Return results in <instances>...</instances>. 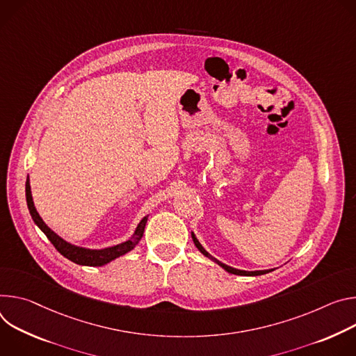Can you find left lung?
<instances>
[{
  "label": "left lung",
  "instance_id": "1",
  "mask_svg": "<svg viewBox=\"0 0 356 356\" xmlns=\"http://www.w3.org/2000/svg\"><path fill=\"white\" fill-rule=\"evenodd\" d=\"M192 241H193V243H195V246L198 248V250L204 254V256H207L208 259H211V260H213L215 263H218L222 268H225L227 273H232V274H238V275H260V274H266V273H268L270 270H256V271H245V270H238V268H233V267H230V266H227V264H223L222 261H219L218 259H215V257H212L204 248H202V245L200 243V241L196 239V236L192 233Z\"/></svg>",
  "mask_w": 356,
  "mask_h": 356
}]
</instances>
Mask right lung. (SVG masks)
Returning <instances> with one entry per match:
<instances>
[{
    "label": "right lung",
    "mask_w": 356,
    "mask_h": 356,
    "mask_svg": "<svg viewBox=\"0 0 356 356\" xmlns=\"http://www.w3.org/2000/svg\"><path fill=\"white\" fill-rule=\"evenodd\" d=\"M25 195H26V205H28L29 213H31L35 225L47 234V238L51 241V243L55 246V249L62 256H65L66 259H69L70 261H73L76 264H82V266H93V267L104 266V264L110 263L111 260L120 257V256L129 253L130 250H133L143 238L145 223H147V219H148V216H144L141 219V222L138 223L134 234L131 236V239H129L127 242H123L120 245H115V246H111V248L100 249V250L79 248V246H74V245L63 241L60 236H58L51 227H48L47 223L42 220V218L39 216V213L35 209L33 201H32L29 178L26 179V184H25Z\"/></svg>",
    "instance_id": "add662e5"
}]
</instances>
